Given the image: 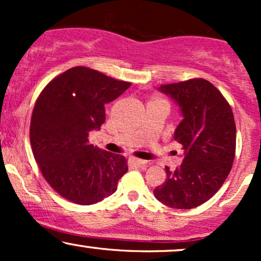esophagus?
<instances>
[{
  "instance_id": "obj_1",
  "label": "esophagus",
  "mask_w": 261,
  "mask_h": 261,
  "mask_svg": "<svg viewBox=\"0 0 261 261\" xmlns=\"http://www.w3.org/2000/svg\"><path fill=\"white\" fill-rule=\"evenodd\" d=\"M130 162L133 164H135V166H145V164H147L148 162L145 161V160H140V158H130Z\"/></svg>"
}]
</instances>
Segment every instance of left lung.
Returning a JSON list of instances; mask_svg holds the SVG:
<instances>
[{
    "label": "left lung",
    "mask_w": 261,
    "mask_h": 261,
    "mask_svg": "<svg viewBox=\"0 0 261 261\" xmlns=\"http://www.w3.org/2000/svg\"><path fill=\"white\" fill-rule=\"evenodd\" d=\"M158 91L172 98L182 120L174 140L184 149L180 167H166L164 184L155 199L172 208L189 210L211 199L228 176L236 153V122L228 101L203 79L163 85Z\"/></svg>",
    "instance_id": "8db88e82"
}]
</instances>
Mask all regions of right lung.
<instances>
[{"label":"right lung","mask_w":261,"mask_h":261,"mask_svg":"<svg viewBox=\"0 0 261 261\" xmlns=\"http://www.w3.org/2000/svg\"><path fill=\"white\" fill-rule=\"evenodd\" d=\"M131 83L88 67H72L49 83L33 109L31 143L41 174L56 193L92 205L116 191L127 172L125 157L89 145L88 135L106 121V104Z\"/></svg>","instance_id":"1"}]
</instances>
